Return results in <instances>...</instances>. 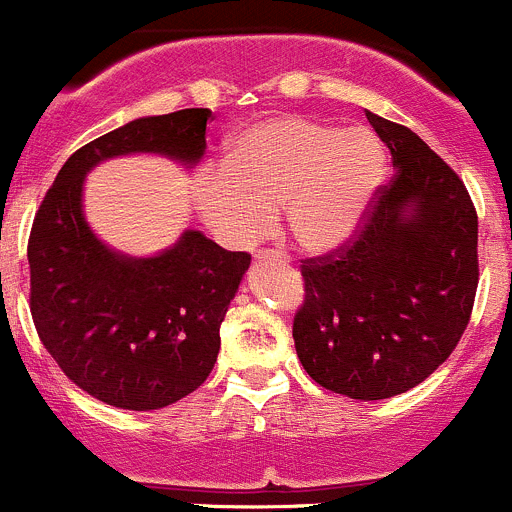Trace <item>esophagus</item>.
Segmentation results:
<instances>
[{"label": "esophagus", "instance_id": "34e87169", "mask_svg": "<svg viewBox=\"0 0 512 512\" xmlns=\"http://www.w3.org/2000/svg\"><path fill=\"white\" fill-rule=\"evenodd\" d=\"M256 258H276V261H286V254H281V251H273V249H261L256 254Z\"/></svg>", "mask_w": 512, "mask_h": 512}]
</instances>
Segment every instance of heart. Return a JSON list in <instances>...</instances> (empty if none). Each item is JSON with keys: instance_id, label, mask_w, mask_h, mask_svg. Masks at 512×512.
Returning a JSON list of instances; mask_svg holds the SVG:
<instances>
[{"instance_id": "b5f03b06", "label": "heart", "mask_w": 512, "mask_h": 512, "mask_svg": "<svg viewBox=\"0 0 512 512\" xmlns=\"http://www.w3.org/2000/svg\"><path fill=\"white\" fill-rule=\"evenodd\" d=\"M386 166V149L366 126L271 116L231 139L219 166L196 174L191 201L226 246L256 244L281 209L288 236L326 254L366 224Z\"/></svg>"}]
</instances>
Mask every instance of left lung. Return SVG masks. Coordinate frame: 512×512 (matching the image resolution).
<instances>
[{"label": "left lung", "instance_id": "left-lung-1", "mask_svg": "<svg viewBox=\"0 0 512 512\" xmlns=\"http://www.w3.org/2000/svg\"><path fill=\"white\" fill-rule=\"evenodd\" d=\"M366 116L396 174L353 244L303 261L293 341L318 386L381 401L426 381L458 346L478 288V216L421 136Z\"/></svg>", "mask_w": 512, "mask_h": 512}]
</instances>
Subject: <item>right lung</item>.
Returning a JSON list of instances; mask_svg holds the SVG:
<instances>
[{"instance_id": "obj_1", "label": "right lung", "mask_w": 512, "mask_h": 512, "mask_svg": "<svg viewBox=\"0 0 512 512\" xmlns=\"http://www.w3.org/2000/svg\"><path fill=\"white\" fill-rule=\"evenodd\" d=\"M209 109L141 116L74 151L29 234L32 318L69 381L114 408L156 411L194 393L221 348L219 328L251 256L186 229L154 256L106 246L84 216V179L101 161L159 154L194 169Z\"/></svg>"}]
</instances>
